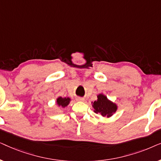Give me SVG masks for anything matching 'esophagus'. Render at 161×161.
I'll return each instance as SVG.
<instances>
[{"mask_svg": "<svg viewBox=\"0 0 161 161\" xmlns=\"http://www.w3.org/2000/svg\"><path fill=\"white\" fill-rule=\"evenodd\" d=\"M76 100H77V101H80V102H83V101L85 100V99L83 97H78Z\"/></svg>", "mask_w": 161, "mask_h": 161, "instance_id": "34e87169", "label": "esophagus"}]
</instances>
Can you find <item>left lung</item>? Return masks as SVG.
<instances>
[{
    "instance_id": "obj_1",
    "label": "left lung",
    "mask_w": 161,
    "mask_h": 161,
    "mask_svg": "<svg viewBox=\"0 0 161 161\" xmlns=\"http://www.w3.org/2000/svg\"><path fill=\"white\" fill-rule=\"evenodd\" d=\"M92 104L96 114H100L108 118L113 115L117 110V105L109 100L107 97L103 94H98L97 100L92 102Z\"/></svg>"
}]
</instances>
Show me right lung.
<instances>
[{"label":"right lung","mask_w":161,"mask_h":161,"mask_svg":"<svg viewBox=\"0 0 161 161\" xmlns=\"http://www.w3.org/2000/svg\"><path fill=\"white\" fill-rule=\"evenodd\" d=\"M70 100H71V99H70L69 97H64L63 98V97H59L57 98L56 103L58 106L65 108L69 104Z\"/></svg>","instance_id":"1"}]
</instances>
